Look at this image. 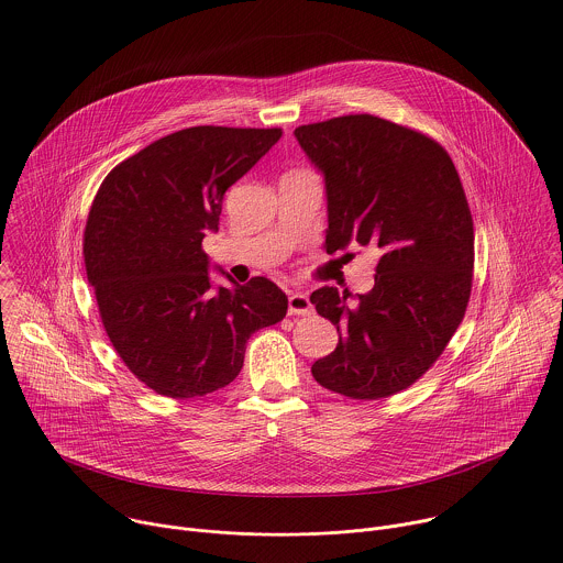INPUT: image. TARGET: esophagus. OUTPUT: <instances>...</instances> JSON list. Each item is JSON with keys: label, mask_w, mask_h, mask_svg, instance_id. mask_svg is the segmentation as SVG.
I'll use <instances>...</instances> for the list:
<instances>
[{"label": "esophagus", "mask_w": 563, "mask_h": 563, "mask_svg": "<svg viewBox=\"0 0 563 563\" xmlns=\"http://www.w3.org/2000/svg\"><path fill=\"white\" fill-rule=\"evenodd\" d=\"M309 313H313V305H311L309 296L300 294V291L291 294L289 296V316H309Z\"/></svg>", "instance_id": "esophagus-1"}]
</instances>
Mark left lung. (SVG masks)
Instances as JSON below:
<instances>
[{
    "mask_svg": "<svg viewBox=\"0 0 563 563\" xmlns=\"http://www.w3.org/2000/svg\"><path fill=\"white\" fill-rule=\"evenodd\" d=\"M324 175L327 254L375 245V287H322L316 311L338 327L316 382L351 399H382L412 386L465 318L474 272V221L448 151L390 120L355 113L294 131Z\"/></svg>",
    "mask_w": 563,
    "mask_h": 563,
    "instance_id": "left-lung-1",
    "label": "left lung"
}]
</instances>
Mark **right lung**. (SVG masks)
Masks as SVG:
<instances>
[{
    "mask_svg": "<svg viewBox=\"0 0 563 563\" xmlns=\"http://www.w3.org/2000/svg\"><path fill=\"white\" fill-rule=\"evenodd\" d=\"M280 135L181 129L120 162L93 197L82 236L87 280L115 353L157 395L192 399L228 386L250 335L287 313V296L263 276L212 287L201 250L219 230L225 190Z\"/></svg>",
    "mask_w": 563,
    "mask_h": 563,
    "instance_id": "1",
    "label": "right lung"
}]
</instances>
